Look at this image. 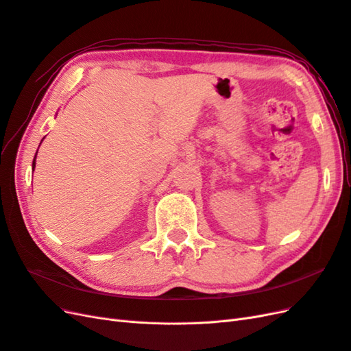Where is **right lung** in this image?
Returning a JSON list of instances; mask_svg holds the SVG:
<instances>
[{
    "mask_svg": "<svg viewBox=\"0 0 351 351\" xmlns=\"http://www.w3.org/2000/svg\"><path fill=\"white\" fill-rule=\"evenodd\" d=\"M42 143V142H40ZM40 146V145H39ZM38 154V152H36ZM35 165H36V155H35V158H34V162H32V169H35Z\"/></svg>",
    "mask_w": 351,
    "mask_h": 351,
    "instance_id": "right-lung-1",
    "label": "right lung"
}]
</instances>
